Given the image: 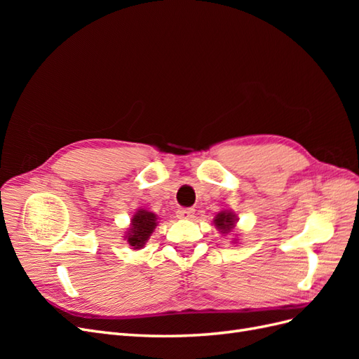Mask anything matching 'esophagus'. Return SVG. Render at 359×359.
<instances>
[{
  "label": "esophagus",
  "mask_w": 359,
  "mask_h": 359,
  "mask_svg": "<svg viewBox=\"0 0 359 359\" xmlns=\"http://www.w3.org/2000/svg\"><path fill=\"white\" fill-rule=\"evenodd\" d=\"M193 214H194V210H193V208H180V210L177 211V217H178V219H184V220L191 219Z\"/></svg>",
  "instance_id": "esophagus-1"
}]
</instances>
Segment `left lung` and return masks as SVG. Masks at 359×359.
I'll list each match as a JSON object with an SVG mask.
<instances>
[{
	"label": "left lung",
	"mask_w": 359,
	"mask_h": 359,
	"mask_svg": "<svg viewBox=\"0 0 359 359\" xmlns=\"http://www.w3.org/2000/svg\"><path fill=\"white\" fill-rule=\"evenodd\" d=\"M235 222H236V215L231 211H222L217 214V217L214 219V224L222 233L231 232V229L235 227Z\"/></svg>",
	"instance_id": "1"
}]
</instances>
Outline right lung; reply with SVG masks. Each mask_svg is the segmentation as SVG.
Instances as JSON below:
<instances>
[{
  "mask_svg": "<svg viewBox=\"0 0 359 359\" xmlns=\"http://www.w3.org/2000/svg\"><path fill=\"white\" fill-rule=\"evenodd\" d=\"M157 226V215L147 210H139L132 219L127 232V243L135 250L142 248Z\"/></svg>",
  "mask_w": 359,
  "mask_h": 359,
  "instance_id": "add662e5",
  "label": "right lung"
}]
</instances>
